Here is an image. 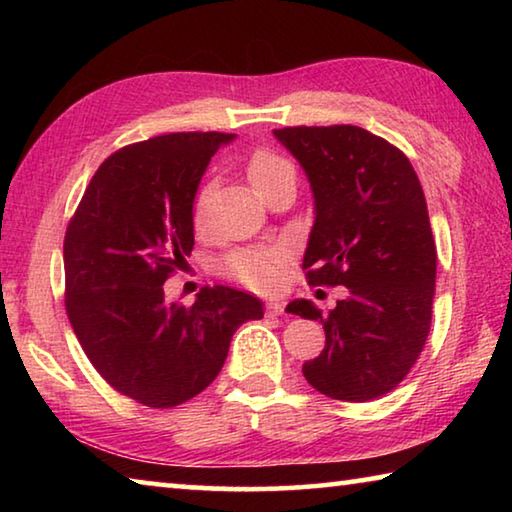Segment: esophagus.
Listing matches in <instances>:
<instances>
[{
    "instance_id": "obj_1",
    "label": "esophagus",
    "mask_w": 512,
    "mask_h": 512,
    "mask_svg": "<svg viewBox=\"0 0 512 512\" xmlns=\"http://www.w3.org/2000/svg\"><path fill=\"white\" fill-rule=\"evenodd\" d=\"M284 311V302L282 300H268L266 302V314L268 316H280Z\"/></svg>"
}]
</instances>
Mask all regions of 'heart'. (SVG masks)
<instances>
[{
	"label": "heart",
	"mask_w": 512,
	"mask_h": 512,
	"mask_svg": "<svg viewBox=\"0 0 512 512\" xmlns=\"http://www.w3.org/2000/svg\"><path fill=\"white\" fill-rule=\"evenodd\" d=\"M248 180L253 185L255 192L259 196H264L268 189H273L275 185L287 183V180H293L296 183V167L282 155H277L268 149L255 151L248 160ZM212 194V185L207 183L194 198V228L201 230L203 228V216H205V205L210 201ZM289 248L273 244V246H255V248H239L232 250L230 255H225L221 262V271L244 284V287L253 289V291H273L282 284L284 280V271H287L289 264Z\"/></svg>",
	"instance_id": "heart-1"
}]
</instances>
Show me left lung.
<instances>
[{"label": "left lung", "instance_id": "8db88e82", "mask_svg": "<svg viewBox=\"0 0 512 512\" xmlns=\"http://www.w3.org/2000/svg\"><path fill=\"white\" fill-rule=\"evenodd\" d=\"M273 133L307 171L316 198L307 282L348 287L327 316L309 300L287 307L325 329V350L302 375L332 400H375L409 375L431 327L438 255L422 185L409 158L366 128Z\"/></svg>", "mask_w": 512, "mask_h": 512}]
</instances>
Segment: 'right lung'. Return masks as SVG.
<instances>
[{
    "label": "right lung",
    "instance_id": "1",
    "mask_svg": "<svg viewBox=\"0 0 512 512\" xmlns=\"http://www.w3.org/2000/svg\"><path fill=\"white\" fill-rule=\"evenodd\" d=\"M232 133H169L101 162L69 219L65 309L83 352L117 393L151 409L192 400L223 368L232 334L262 302L223 284L192 307L162 284L194 248L192 207L207 162Z\"/></svg>",
    "mask_w": 512,
    "mask_h": 512
}]
</instances>
